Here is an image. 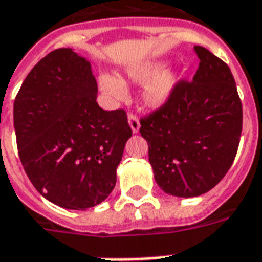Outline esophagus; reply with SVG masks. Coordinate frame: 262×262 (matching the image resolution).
<instances>
[{"instance_id":"obj_1","label":"esophagus","mask_w":262,"mask_h":262,"mask_svg":"<svg viewBox=\"0 0 262 262\" xmlns=\"http://www.w3.org/2000/svg\"><path fill=\"white\" fill-rule=\"evenodd\" d=\"M127 119H129V125H130L133 133H137L139 129H140V121H139L137 115H135V114H129V115H127Z\"/></svg>"}]
</instances>
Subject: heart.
Here are the masks:
<instances>
[{
  "label": "heart",
  "instance_id": "b5f03b06",
  "mask_svg": "<svg viewBox=\"0 0 262 262\" xmlns=\"http://www.w3.org/2000/svg\"><path fill=\"white\" fill-rule=\"evenodd\" d=\"M164 62H146L143 65H139L136 68H132L127 71V76L130 77L135 82H146L151 77L158 73L160 75L154 78L144 90V101L150 106H161L164 105L168 98L170 97L176 83L179 80V75L175 72H162ZM100 86L106 93L108 96L114 97L121 100L126 96V87L125 84L118 80L115 77L111 76H102L100 79Z\"/></svg>",
  "mask_w": 262,
  "mask_h": 262
}]
</instances>
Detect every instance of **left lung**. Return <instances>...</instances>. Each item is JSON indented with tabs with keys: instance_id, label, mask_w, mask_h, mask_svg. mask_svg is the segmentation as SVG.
Wrapping results in <instances>:
<instances>
[{
	"instance_id": "1",
	"label": "left lung",
	"mask_w": 262,
	"mask_h": 262,
	"mask_svg": "<svg viewBox=\"0 0 262 262\" xmlns=\"http://www.w3.org/2000/svg\"><path fill=\"white\" fill-rule=\"evenodd\" d=\"M191 82L179 80L168 101L140 119L157 185L197 197L220 183L237 152L243 108L229 67L207 48Z\"/></svg>"
}]
</instances>
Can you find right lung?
<instances>
[{
    "label": "right lung",
    "mask_w": 262,
    "mask_h": 262,
    "mask_svg": "<svg viewBox=\"0 0 262 262\" xmlns=\"http://www.w3.org/2000/svg\"><path fill=\"white\" fill-rule=\"evenodd\" d=\"M23 169L36 190L68 210H86L111 194L132 136L125 110L97 104L90 62L72 48L38 61L13 102Z\"/></svg>",
    "instance_id": "add662e5"
}]
</instances>
